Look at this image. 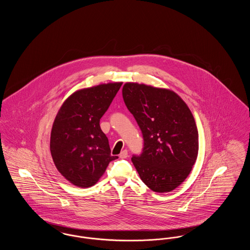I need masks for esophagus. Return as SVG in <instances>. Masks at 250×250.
<instances>
[{"instance_id":"34e87169","label":"esophagus","mask_w":250,"mask_h":250,"mask_svg":"<svg viewBox=\"0 0 250 250\" xmlns=\"http://www.w3.org/2000/svg\"><path fill=\"white\" fill-rule=\"evenodd\" d=\"M120 158L122 159H125V158H127L128 157V153H127V150H123L120 154Z\"/></svg>"}]
</instances>
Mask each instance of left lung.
Returning <instances> with one entry per match:
<instances>
[{
	"label": "left lung",
	"instance_id": "obj_1",
	"mask_svg": "<svg viewBox=\"0 0 250 250\" xmlns=\"http://www.w3.org/2000/svg\"><path fill=\"white\" fill-rule=\"evenodd\" d=\"M123 98L143 132V153L131 158L143 183L170 192L190 173L199 151V133L189 107L173 91L127 83Z\"/></svg>",
	"mask_w": 250,
	"mask_h": 250
}]
</instances>
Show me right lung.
Segmentation results:
<instances>
[{"label":"right lung","instance_id":"obj_1","mask_svg":"<svg viewBox=\"0 0 250 250\" xmlns=\"http://www.w3.org/2000/svg\"><path fill=\"white\" fill-rule=\"evenodd\" d=\"M122 83L100 84L72 94L60 107L50 133V154L60 173L74 186L90 188L110 161L106 135L99 122Z\"/></svg>","mask_w":250,"mask_h":250}]
</instances>
